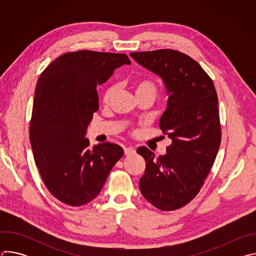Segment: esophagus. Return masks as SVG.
Masks as SVG:
<instances>
[{
  "label": "esophagus",
  "mask_w": 256,
  "mask_h": 256,
  "mask_svg": "<svg viewBox=\"0 0 256 256\" xmlns=\"http://www.w3.org/2000/svg\"><path fill=\"white\" fill-rule=\"evenodd\" d=\"M134 153H136V150H134L132 147H126V148H124V154H126V156L132 155V154H134Z\"/></svg>",
  "instance_id": "34e87169"
}]
</instances>
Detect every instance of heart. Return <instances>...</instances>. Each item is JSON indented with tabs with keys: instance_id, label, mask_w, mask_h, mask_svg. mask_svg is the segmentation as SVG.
Instances as JSON below:
<instances>
[{
	"instance_id": "1",
	"label": "heart",
	"mask_w": 256,
	"mask_h": 256,
	"mask_svg": "<svg viewBox=\"0 0 256 256\" xmlns=\"http://www.w3.org/2000/svg\"><path fill=\"white\" fill-rule=\"evenodd\" d=\"M114 92H116V87L114 86H110V87H108L106 89V91H105V93L103 95L104 103H108L109 101H110V99L114 96ZM134 92H136V94H140V93H151L154 96H156V94H157V87H156V85L152 81L140 80V81H138L134 84Z\"/></svg>"
}]
</instances>
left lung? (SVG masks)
<instances>
[{"label":"left lung","mask_w":256,"mask_h":256,"mask_svg":"<svg viewBox=\"0 0 256 256\" xmlns=\"http://www.w3.org/2000/svg\"><path fill=\"white\" fill-rule=\"evenodd\" d=\"M138 64L159 76L168 95L160 128L171 138L166 154L146 147L140 179L142 196L161 210H174L198 194L221 144L218 96L212 79L190 56L172 50L132 52Z\"/></svg>","instance_id":"left-lung-1"}]
</instances>
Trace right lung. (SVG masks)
Returning a JSON list of instances; mask_svg holds the SVG:
<instances>
[{"label": "right lung", "instance_id": "right-lung-1", "mask_svg": "<svg viewBox=\"0 0 256 256\" xmlns=\"http://www.w3.org/2000/svg\"><path fill=\"white\" fill-rule=\"evenodd\" d=\"M130 64L124 54L79 50L54 60L35 88L30 144L40 176L62 202L79 206L101 192L124 149L112 142L90 148L86 138L98 110L97 85Z\"/></svg>", "mask_w": 256, "mask_h": 256}]
</instances>
